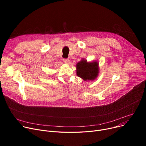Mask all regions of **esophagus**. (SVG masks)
<instances>
[{
	"mask_svg": "<svg viewBox=\"0 0 146 146\" xmlns=\"http://www.w3.org/2000/svg\"><path fill=\"white\" fill-rule=\"evenodd\" d=\"M63 61H64V62L65 63H67L68 62L69 59H68V58H63Z\"/></svg>",
	"mask_w": 146,
	"mask_h": 146,
	"instance_id": "1",
	"label": "esophagus"
}]
</instances>
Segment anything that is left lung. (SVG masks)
<instances>
[{"label": "left lung", "mask_w": 146, "mask_h": 146, "mask_svg": "<svg viewBox=\"0 0 146 146\" xmlns=\"http://www.w3.org/2000/svg\"><path fill=\"white\" fill-rule=\"evenodd\" d=\"M77 75L84 80H94L99 73L98 63L96 61L88 63L85 60H83L76 65Z\"/></svg>", "instance_id": "8db88e82"}]
</instances>
